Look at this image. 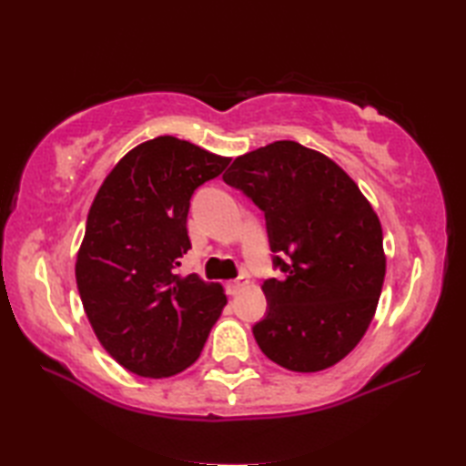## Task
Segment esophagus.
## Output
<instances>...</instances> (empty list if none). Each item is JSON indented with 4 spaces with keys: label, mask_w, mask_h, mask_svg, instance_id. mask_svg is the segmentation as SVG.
<instances>
[{
    "label": "esophagus",
    "mask_w": 466,
    "mask_h": 466,
    "mask_svg": "<svg viewBox=\"0 0 466 466\" xmlns=\"http://www.w3.org/2000/svg\"><path fill=\"white\" fill-rule=\"evenodd\" d=\"M246 284H248V276L242 274V276H238V279L230 282V286H228V292H230L232 296H236V294H238V292L244 289Z\"/></svg>",
    "instance_id": "obj_1"
}]
</instances>
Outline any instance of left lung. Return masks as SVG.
<instances>
[{
	"label": "left lung",
	"instance_id": "1",
	"mask_svg": "<svg viewBox=\"0 0 466 466\" xmlns=\"http://www.w3.org/2000/svg\"><path fill=\"white\" fill-rule=\"evenodd\" d=\"M260 208L274 268L264 280L260 350L294 372H319L360 342L376 312L382 226L359 186L324 154L280 140L238 156L222 176Z\"/></svg>",
	"mask_w": 466,
	"mask_h": 466
}]
</instances>
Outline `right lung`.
<instances>
[{"label":"right lung","mask_w":466,"mask_h":466,"mask_svg":"<svg viewBox=\"0 0 466 466\" xmlns=\"http://www.w3.org/2000/svg\"><path fill=\"white\" fill-rule=\"evenodd\" d=\"M228 164L157 136L127 152L94 198L76 260L77 290L106 352L137 376L166 379L194 364L226 306L220 284L176 270L192 248L190 198Z\"/></svg>","instance_id":"1"}]
</instances>
